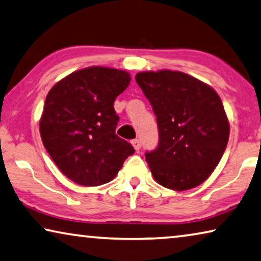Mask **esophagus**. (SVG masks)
Wrapping results in <instances>:
<instances>
[{"mask_svg":"<svg viewBox=\"0 0 261 261\" xmlns=\"http://www.w3.org/2000/svg\"><path fill=\"white\" fill-rule=\"evenodd\" d=\"M131 144H132V145H134L135 150H137V151L141 150V147H142V143H141V141H139V139H134V141L131 142Z\"/></svg>","mask_w":261,"mask_h":261,"instance_id":"obj_1","label":"esophagus"}]
</instances>
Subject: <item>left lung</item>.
I'll return each mask as SVG.
<instances>
[{
	"mask_svg": "<svg viewBox=\"0 0 261 261\" xmlns=\"http://www.w3.org/2000/svg\"><path fill=\"white\" fill-rule=\"evenodd\" d=\"M136 82L157 117L158 146L145 153L155 181L176 191L200 185L219 164L230 136L220 97L180 71L139 72Z\"/></svg>",
	"mask_w": 261,
	"mask_h": 261,
	"instance_id": "8db88e82",
	"label": "left lung"
}]
</instances>
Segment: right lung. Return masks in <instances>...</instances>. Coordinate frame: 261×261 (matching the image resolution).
Wrapping results in <instances>:
<instances>
[{
	"mask_svg": "<svg viewBox=\"0 0 261 261\" xmlns=\"http://www.w3.org/2000/svg\"><path fill=\"white\" fill-rule=\"evenodd\" d=\"M122 70L92 67L70 73L45 98L40 132L43 145L64 176L98 186L114 179L135 149L116 135L114 103L130 83Z\"/></svg>",
	"mask_w": 261,
	"mask_h": 261,
	"instance_id": "1",
	"label": "right lung"
}]
</instances>
